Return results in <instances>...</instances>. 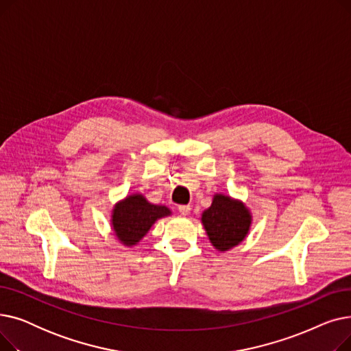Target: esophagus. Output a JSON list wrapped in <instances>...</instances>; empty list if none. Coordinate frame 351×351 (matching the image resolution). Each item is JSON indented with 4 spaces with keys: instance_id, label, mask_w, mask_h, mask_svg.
Returning <instances> with one entry per match:
<instances>
[{
    "instance_id": "esophagus-1",
    "label": "esophagus",
    "mask_w": 351,
    "mask_h": 351,
    "mask_svg": "<svg viewBox=\"0 0 351 351\" xmlns=\"http://www.w3.org/2000/svg\"><path fill=\"white\" fill-rule=\"evenodd\" d=\"M178 210L180 212V215L186 216V215L191 213V205H180V206L178 208Z\"/></svg>"
}]
</instances>
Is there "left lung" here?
Segmentation results:
<instances>
[{"label": "left lung", "instance_id": "8db88e82", "mask_svg": "<svg viewBox=\"0 0 351 351\" xmlns=\"http://www.w3.org/2000/svg\"><path fill=\"white\" fill-rule=\"evenodd\" d=\"M200 220L212 246L219 252H228L245 241L253 219L242 200L215 193L212 205L204 210Z\"/></svg>", "mask_w": 351, "mask_h": 351}]
</instances>
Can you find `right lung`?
<instances>
[{
	"label": "right lung",
	"mask_w": 351,
	"mask_h": 351,
	"mask_svg": "<svg viewBox=\"0 0 351 351\" xmlns=\"http://www.w3.org/2000/svg\"><path fill=\"white\" fill-rule=\"evenodd\" d=\"M171 215L168 206L151 204L142 193H132L115 204L110 226L121 245L132 247L142 241L158 219Z\"/></svg>",
	"instance_id": "add662e5"
}]
</instances>
